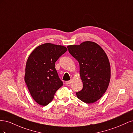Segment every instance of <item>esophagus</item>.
Wrapping results in <instances>:
<instances>
[{"instance_id":"esophagus-1","label":"esophagus","mask_w":133,"mask_h":133,"mask_svg":"<svg viewBox=\"0 0 133 133\" xmlns=\"http://www.w3.org/2000/svg\"><path fill=\"white\" fill-rule=\"evenodd\" d=\"M71 82H72V80H69V81H66V84H70V83H71Z\"/></svg>"}]
</instances>
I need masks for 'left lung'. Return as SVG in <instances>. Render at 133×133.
Listing matches in <instances>:
<instances>
[{"label": "left lung", "instance_id": "left-lung-1", "mask_svg": "<svg viewBox=\"0 0 133 133\" xmlns=\"http://www.w3.org/2000/svg\"><path fill=\"white\" fill-rule=\"evenodd\" d=\"M67 48L79 62L83 83L82 90L76 92V96L85 103L96 102L105 93L110 80V65L106 53L98 44L90 41Z\"/></svg>", "mask_w": 133, "mask_h": 133}]
</instances>
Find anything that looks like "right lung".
<instances>
[{"label": "right lung", "instance_id": "add662e5", "mask_svg": "<svg viewBox=\"0 0 133 133\" xmlns=\"http://www.w3.org/2000/svg\"><path fill=\"white\" fill-rule=\"evenodd\" d=\"M66 51L65 46L45 43L36 48L28 58L25 82L32 98L39 105L49 104L56 91L63 85L55 63Z\"/></svg>", "mask_w": 133, "mask_h": 133}]
</instances>
